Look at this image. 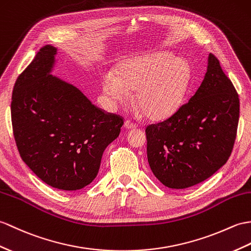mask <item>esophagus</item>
<instances>
[{"instance_id": "1", "label": "esophagus", "mask_w": 251, "mask_h": 251, "mask_svg": "<svg viewBox=\"0 0 251 251\" xmlns=\"http://www.w3.org/2000/svg\"><path fill=\"white\" fill-rule=\"evenodd\" d=\"M124 127L126 128V129H135V128L137 127V125L131 123L130 121H126L125 123H124Z\"/></svg>"}]
</instances>
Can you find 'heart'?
<instances>
[{
    "label": "heart",
    "mask_w": 251,
    "mask_h": 251,
    "mask_svg": "<svg viewBox=\"0 0 251 251\" xmlns=\"http://www.w3.org/2000/svg\"><path fill=\"white\" fill-rule=\"evenodd\" d=\"M191 80L189 63L169 52L139 56L122 63L118 75L104 72L101 87L111 103L126 102L129 91L135 101L152 120H164L182 106Z\"/></svg>",
    "instance_id": "1"
}]
</instances>
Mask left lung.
<instances>
[{
	"instance_id": "8db88e82",
	"label": "left lung",
	"mask_w": 251,
	"mask_h": 251,
	"mask_svg": "<svg viewBox=\"0 0 251 251\" xmlns=\"http://www.w3.org/2000/svg\"><path fill=\"white\" fill-rule=\"evenodd\" d=\"M240 99L212 53L199 89L171 118L148 126V160L165 186L184 189L223 167L234 145Z\"/></svg>"
}]
</instances>
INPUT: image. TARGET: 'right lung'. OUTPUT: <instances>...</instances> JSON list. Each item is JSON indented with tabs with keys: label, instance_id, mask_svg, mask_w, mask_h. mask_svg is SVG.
<instances>
[{
	"label": "right lung",
	"instance_id": "add662e5",
	"mask_svg": "<svg viewBox=\"0 0 251 251\" xmlns=\"http://www.w3.org/2000/svg\"><path fill=\"white\" fill-rule=\"evenodd\" d=\"M56 54V47H43L17 79L11 122L28 168L51 187L73 191L94 180L103 151L119 137L124 122L52 75Z\"/></svg>",
	"mask_w": 251,
	"mask_h": 251
}]
</instances>
